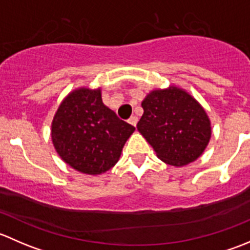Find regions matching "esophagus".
Here are the masks:
<instances>
[{"instance_id":"1","label":"esophagus","mask_w":250,"mask_h":250,"mask_svg":"<svg viewBox=\"0 0 250 250\" xmlns=\"http://www.w3.org/2000/svg\"><path fill=\"white\" fill-rule=\"evenodd\" d=\"M128 122H129L130 125H134V127H135V125H137V123H138V117H137V116H132V117L128 120Z\"/></svg>"}]
</instances>
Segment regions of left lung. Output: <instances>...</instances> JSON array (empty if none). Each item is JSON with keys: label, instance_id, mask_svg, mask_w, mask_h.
Wrapping results in <instances>:
<instances>
[{"label": "left lung", "instance_id": "obj_1", "mask_svg": "<svg viewBox=\"0 0 250 250\" xmlns=\"http://www.w3.org/2000/svg\"><path fill=\"white\" fill-rule=\"evenodd\" d=\"M141 107L137 128L161 161L184 167L202 155L211 137L210 120L190 93L176 85L153 89Z\"/></svg>", "mask_w": 250, "mask_h": 250}]
</instances>
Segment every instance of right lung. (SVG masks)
Returning a JSON list of instances; mask_svg holds the SVG:
<instances>
[{
  "label": "right lung",
  "mask_w": 250,
  "mask_h": 250,
  "mask_svg": "<svg viewBox=\"0 0 250 250\" xmlns=\"http://www.w3.org/2000/svg\"><path fill=\"white\" fill-rule=\"evenodd\" d=\"M135 128L105 106L102 89L81 87L64 98L52 121L50 137L62 161L77 172L99 175L118 162Z\"/></svg>",
  "instance_id": "right-lung-1"
}]
</instances>
